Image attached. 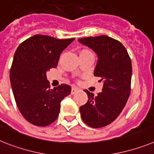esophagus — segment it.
Wrapping results in <instances>:
<instances>
[{
    "label": "esophagus",
    "mask_w": 154,
    "mask_h": 154,
    "mask_svg": "<svg viewBox=\"0 0 154 154\" xmlns=\"http://www.w3.org/2000/svg\"><path fill=\"white\" fill-rule=\"evenodd\" d=\"M79 91V88L77 87H73L72 88V89H71V94L72 95H73V94H75L76 92H77V91Z\"/></svg>",
    "instance_id": "34e87169"
}]
</instances>
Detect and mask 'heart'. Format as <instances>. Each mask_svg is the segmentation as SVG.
<instances>
[{
  "instance_id": "heart-1",
  "label": "heart",
  "mask_w": 154,
  "mask_h": 154,
  "mask_svg": "<svg viewBox=\"0 0 154 154\" xmlns=\"http://www.w3.org/2000/svg\"><path fill=\"white\" fill-rule=\"evenodd\" d=\"M85 53H91V51L90 50H88V49H82L81 51H80V55H81V54H85Z\"/></svg>"
}]
</instances>
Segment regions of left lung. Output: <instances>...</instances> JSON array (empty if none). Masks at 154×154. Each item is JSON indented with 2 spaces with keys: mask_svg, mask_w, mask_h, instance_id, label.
Listing matches in <instances>:
<instances>
[{
  "mask_svg": "<svg viewBox=\"0 0 154 154\" xmlns=\"http://www.w3.org/2000/svg\"><path fill=\"white\" fill-rule=\"evenodd\" d=\"M98 55L94 75L103 81L101 92L94 95L88 90V102L80 107L81 118L91 128L105 127L118 117L131 93L132 67L122 44L106 35L80 38Z\"/></svg>",
  "mask_w": 154,
  "mask_h": 154,
  "instance_id": "obj_1",
  "label": "left lung"
}]
</instances>
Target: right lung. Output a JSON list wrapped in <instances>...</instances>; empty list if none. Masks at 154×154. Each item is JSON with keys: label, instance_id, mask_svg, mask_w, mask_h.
<instances>
[{"label": "right lung", "instance_id": "add662e5", "mask_svg": "<svg viewBox=\"0 0 154 154\" xmlns=\"http://www.w3.org/2000/svg\"><path fill=\"white\" fill-rule=\"evenodd\" d=\"M74 39L37 34L15 51L10 81L20 113L32 125L45 127L53 123L59 117L61 101L70 94L71 87L66 84L50 89L46 72L57 66L62 51Z\"/></svg>", "mask_w": 154, "mask_h": 154}]
</instances>
